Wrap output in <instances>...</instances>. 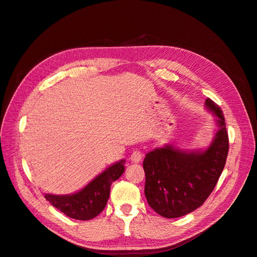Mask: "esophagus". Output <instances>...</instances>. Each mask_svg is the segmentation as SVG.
Masks as SVG:
<instances>
[{"mask_svg": "<svg viewBox=\"0 0 257 257\" xmlns=\"http://www.w3.org/2000/svg\"><path fill=\"white\" fill-rule=\"evenodd\" d=\"M143 157H144V155L141 150H134L133 154L131 155V161L134 163H138L142 160Z\"/></svg>", "mask_w": 257, "mask_h": 257, "instance_id": "34e87169", "label": "esophagus"}]
</instances>
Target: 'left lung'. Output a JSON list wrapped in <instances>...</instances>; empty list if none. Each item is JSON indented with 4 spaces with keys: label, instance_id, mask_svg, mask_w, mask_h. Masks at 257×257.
<instances>
[{
    "label": "left lung",
    "instance_id": "left-lung-1",
    "mask_svg": "<svg viewBox=\"0 0 257 257\" xmlns=\"http://www.w3.org/2000/svg\"><path fill=\"white\" fill-rule=\"evenodd\" d=\"M205 105L216 114L219 130L204 151L188 152L166 145L146 155L143 162L148 204L166 218L184 216L209 198L223 172L229 149L225 117L217 103Z\"/></svg>",
    "mask_w": 257,
    "mask_h": 257
}]
</instances>
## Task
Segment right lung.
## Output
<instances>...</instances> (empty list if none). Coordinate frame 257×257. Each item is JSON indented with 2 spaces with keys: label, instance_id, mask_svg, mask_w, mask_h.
Segmentation results:
<instances>
[{
  "label": "right lung",
  "instance_id": "add662e5",
  "mask_svg": "<svg viewBox=\"0 0 257 257\" xmlns=\"http://www.w3.org/2000/svg\"><path fill=\"white\" fill-rule=\"evenodd\" d=\"M123 172L124 160H121L103 171L81 191L69 196L48 193L45 195V199L69 217L79 220L92 219L105 209L110 195V186Z\"/></svg>",
  "mask_w": 257,
  "mask_h": 257
}]
</instances>
